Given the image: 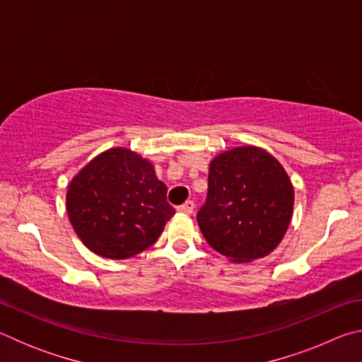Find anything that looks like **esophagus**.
Returning a JSON list of instances; mask_svg holds the SVG:
<instances>
[{"instance_id": "34e87169", "label": "esophagus", "mask_w": 362, "mask_h": 362, "mask_svg": "<svg viewBox=\"0 0 362 362\" xmlns=\"http://www.w3.org/2000/svg\"><path fill=\"white\" fill-rule=\"evenodd\" d=\"M177 211L180 214H187V216H189V214H193L194 211V203L193 201H187V203H183L182 206L177 207Z\"/></svg>"}]
</instances>
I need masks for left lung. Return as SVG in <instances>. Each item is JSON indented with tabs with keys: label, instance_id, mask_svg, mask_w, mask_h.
<instances>
[{
	"label": "left lung",
	"instance_id": "8db88e82",
	"mask_svg": "<svg viewBox=\"0 0 362 362\" xmlns=\"http://www.w3.org/2000/svg\"><path fill=\"white\" fill-rule=\"evenodd\" d=\"M293 187L276 158L259 146H238L217 155L209 166L199 230L231 262L268 255L291 223Z\"/></svg>",
	"mask_w": 362,
	"mask_h": 362
}]
</instances>
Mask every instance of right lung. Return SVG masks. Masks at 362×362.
<instances>
[{
  "instance_id": "right-lung-1",
  "label": "right lung",
  "mask_w": 362,
  "mask_h": 362,
  "mask_svg": "<svg viewBox=\"0 0 362 362\" xmlns=\"http://www.w3.org/2000/svg\"><path fill=\"white\" fill-rule=\"evenodd\" d=\"M153 164L127 148H110L73 177L66 212L79 240L94 254L122 260L161 235L174 207Z\"/></svg>"
}]
</instances>
